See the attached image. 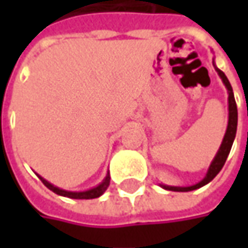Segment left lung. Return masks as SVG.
<instances>
[{
    "label": "left lung",
    "instance_id": "obj_1",
    "mask_svg": "<svg viewBox=\"0 0 248 248\" xmlns=\"http://www.w3.org/2000/svg\"><path fill=\"white\" fill-rule=\"evenodd\" d=\"M214 67L215 70L218 72V74H219V77L222 78L225 87L228 88V92H229V98H228V99H229V121H228V128H226V134H225L224 140H222V145H221V148L218 150L215 158L213 160L211 166L208 168V172H207V175L204 176L203 181H200L199 184H196V185L193 186H187V187H178V186L164 185L163 187L167 189V190H172V192H190V190L199 189V187L204 186L205 184H208L210 181H213L215 176H217V174L221 171V168L224 167L225 161H226V158H228V155H229V152H231V148H232V145H233L234 137H236V129H237V106H236V100H234L233 91H232V87H231V82L226 78V76H225L222 70H219L215 64Z\"/></svg>",
    "mask_w": 248,
    "mask_h": 248
}]
</instances>
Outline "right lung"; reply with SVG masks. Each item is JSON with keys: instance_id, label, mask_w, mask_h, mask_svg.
Instances as JSON below:
<instances>
[{"instance_id": "1", "label": "right lung", "mask_w": 248, "mask_h": 248, "mask_svg": "<svg viewBox=\"0 0 248 248\" xmlns=\"http://www.w3.org/2000/svg\"><path fill=\"white\" fill-rule=\"evenodd\" d=\"M38 178L41 179V182H43L44 185L46 186L48 189L52 190L53 193L64 196V197H70V199H96V197H99V196L103 195L105 190H106L110 185V175L108 174L100 185H98L96 187H93V189H91V190H87V192H67V190H63V189H59V187H56V186L51 185L48 181H45V179L41 178L40 175H38Z\"/></svg>"}]
</instances>
